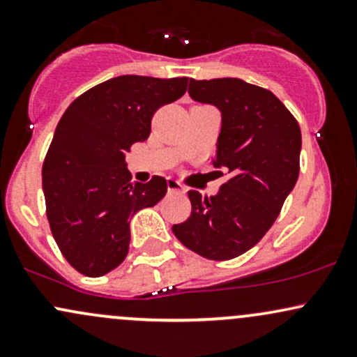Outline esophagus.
I'll return each instance as SVG.
<instances>
[{
  "mask_svg": "<svg viewBox=\"0 0 357 357\" xmlns=\"http://www.w3.org/2000/svg\"><path fill=\"white\" fill-rule=\"evenodd\" d=\"M167 191L169 192H184L181 183L174 181V179H167Z\"/></svg>",
  "mask_w": 357,
  "mask_h": 357,
  "instance_id": "34e87169",
  "label": "esophagus"
}]
</instances>
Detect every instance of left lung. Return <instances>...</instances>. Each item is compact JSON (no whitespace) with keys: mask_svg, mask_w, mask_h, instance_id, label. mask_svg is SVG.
<instances>
[{"mask_svg":"<svg viewBox=\"0 0 357 357\" xmlns=\"http://www.w3.org/2000/svg\"><path fill=\"white\" fill-rule=\"evenodd\" d=\"M190 96L220 109L213 165L230 178L215 196L188 191L191 215L173 233L198 255L231 260L264 238L296 186L301 127L270 90L240 79H191Z\"/></svg>","mask_w":357,"mask_h":357,"instance_id":"obj_1","label":"left lung"}]
</instances>
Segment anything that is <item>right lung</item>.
Here are the masks:
<instances>
[{
  "mask_svg": "<svg viewBox=\"0 0 357 357\" xmlns=\"http://www.w3.org/2000/svg\"><path fill=\"white\" fill-rule=\"evenodd\" d=\"M188 77L121 75L65 110L45 155L42 181L50 230L77 272L100 277L124 261L130 218L165 198L167 183H132L126 154L151 134L155 110L184 96Z\"/></svg>",
  "mask_w": 357,
  "mask_h": 357,
  "instance_id": "right-lung-1",
  "label": "right lung"
}]
</instances>
